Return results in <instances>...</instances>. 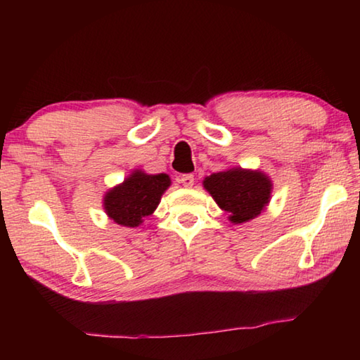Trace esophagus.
I'll return each instance as SVG.
<instances>
[{
  "mask_svg": "<svg viewBox=\"0 0 360 360\" xmlns=\"http://www.w3.org/2000/svg\"><path fill=\"white\" fill-rule=\"evenodd\" d=\"M179 181H181V184H182V186L187 187V188H191V187L193 186L195 178H193V174H182Z\"/></svg>",
  "mask_w": 360,
  "mask_h": 360,
  "instance_id": "34e87169",
  "label": "esophagus"
}]
</instances>
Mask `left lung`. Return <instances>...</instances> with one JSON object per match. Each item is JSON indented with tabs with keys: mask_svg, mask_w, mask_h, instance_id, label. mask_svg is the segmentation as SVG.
Instances as JSON below:
<instances>
[{
	"mask_svg": "<svg viewBox=\"0 0 360 360\" xmlns=\"http://www.w3.org/2000/svg\"><path fill=\"white\" fill-rule=\"evenodd\" d=\"M203 187L211 193L219 208L229 212L230 222L243 224L265 210L273 184L259 169L235 167L206 176Z\"/></svg>",
	"mask_w": 360,
	"mask_h": 360,
	"instance_id": "8db88e82",
	"label": "left lung"
}]
</instances>
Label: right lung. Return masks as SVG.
<instances>
[{
	"label": "right lung",
	"instance_id": "add662e5",
	"mask_svg": "<svg viewBox=\"0 0 360 360\" xmlns=\"http://www.w3.org/2000/svg\"><path fill=\"white\" fill-rule=\"evenodd\" d=\"M172 184L165 173L148 174L135 169L122 184L105 193L103 206L109 219L124 227H138L160 203L163 192Z\"/></svg>",
	"mask_w": 360,
	"mask_h": 360
}]
</instances>
